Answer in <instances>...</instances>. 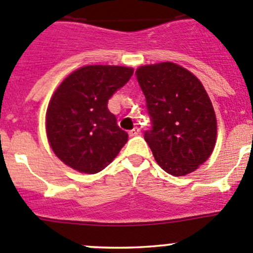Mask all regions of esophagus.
Here are the masks:
<instances>
[{"mask_svg": "<svg viewBox=\"0 0 253 253\" xmlns=\"http://www.w3.org/2000/svg\"><path fill=\"white\" fill-rule=\"evenodd\" d=\"M139 134H140V129H139V128H134L133 130H130V131H129V135H130V136H135V135H139Z\"/></svg>", "mask_w": 253, "mask_h": 253, "instance_id": "obj_1", "label": "esophagus"}]
</instances>
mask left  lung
<instances>
[{"label":"left lung","instance_id":"left-lung-1","mask_svg":"<svg viewBox=\"0 0 253 253\" xmlns=\"http://www.w3.org/2000/svg\"><path fill=\"white\" fill-rule=\"evenodd\" d=\"M153 128L144 139L161 169L174 176L195 171L212 154L217 120L200 79L172 62L135 72Z\"/></svg>","mask_w":253,"mask_h":253}]
</instances>
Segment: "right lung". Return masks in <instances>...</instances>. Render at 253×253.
<instances>
[{"label":"right lung","instance_id":"add662e5","mask_svg":"<svg viewBox=\"0 0 253 253\" xmlns=\"http://www.w3.org/2000/svg\"><path fill=\"white\" fill-rule=\"evenodd\" d=\"M131 67L84 66L62 81L45 113L50 149L67 167L97 174L128 141L108 110V100L133 76Z\"/></svg>","mask_w":253,"mask_h":253}]
</instances>
